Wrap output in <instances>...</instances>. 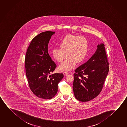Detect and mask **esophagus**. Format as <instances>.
Masks as SVG:
<instances>
[{"mask_svg": "<svg viewBox=\"0 0 127 127\" xmlns=\"http://www.w3.org/2000/svg\"><path fill=\"white\" fill-rule=\"evenodd\" d=\"M63 74H64V76H67V75H68V72H63Z\"/></svg>", "mask_w": 127, "mask_h": 127, "instance_id": "obj_1", "label": "esophagus"}]
</instances>
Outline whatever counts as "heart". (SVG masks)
Listing matches in <instances>:
<instances>
[{"label":"heart","instance_id":"heart-1","mask_svg":"<svg viewBox=\"0 0 127 127\" xmlns=\"http://www.w3.org/2000/svg\"><path fill=\"white\" fill-rule=\"evenodd\" d=\"M60 48L52 50V55L58 63H61L67 56L66 60L59 66L60 71H69L74 68L76 62L84 60L88 53V43L83 36L68 35L61 42Z\"/></svg>","mask_w":127,"mask_h":127}]
</instances>
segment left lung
<instances>
[{"label":"left lung","instance_id":"left-lung-1","mask_svg":"<svg viewBox=\"0 0 127 127\" xmlns=\"http://www.w3.org/2000/svg\"><path fill=\"white\" fill-rule=\"evenodd\" d=\"M108 65L105 45L98 44L94 55L75 71L73 90L77 99L89 101L99 95L109 72Z\"/></svg>","mask_w":127,"mask_h":127}]
</instances>
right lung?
Returning <instances> with one entry per match:
<instances>
[{
	"label": "right lung",
	"mask_w": 127,
	"mask_h": 127,
	"mask_svg": "<svg viewBox=\"0 0 127 127\" xmlns=\"http://www.w3.org/2000/svg\"><path fill=\"white\" fill-rule=\"evenodd\" d=\"M55 32H44L32 39L28 48L25 59L26 75L29 88L38 98H53L58 90L63 73L51 75L56 67L48 52V44Z\"/></svg>",
	"instance_id": "add662e5"
}]
</instances>
